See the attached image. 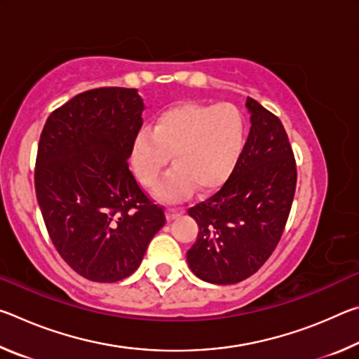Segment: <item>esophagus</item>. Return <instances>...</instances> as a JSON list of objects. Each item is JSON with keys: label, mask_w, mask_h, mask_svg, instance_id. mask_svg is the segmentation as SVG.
Instances as JSON below:
<instances>
[{"label": "esophagus", "mask_w": 359, "mask_h": 359, "mask_svg": "<svg viewBox=\"0 0 359 359\" xmlns=\"http://www.w3.org/2000/svg\"><path fill=\"white\" fill-rule=\"evenodd\" d=\"M180 214H182V210H180V209L169 208V209L166 210V217H168V220H174V218H177Z\"/></svg>", "instance_id": "1"}]
</instances>
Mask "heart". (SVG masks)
<instances>
[{
  "instance_id": "heart-1",
  "label": "heart",
  "mask_w": 359,
  "mask_h": 359,
  "mask_svg": "<svg viewBox=\"0 0 359 359\" xmlns=\"http://www.w3.org/2000/svg\"><path fill=\"white\" fill-rule=\"evenodd\" d=\"M247 125L239 107L182 102L155 117L154 128L144 126L133 142L131 161L144 187L155 185L171 161L155 194L166 201H179L193 191L215 190L229 179L245 145Z\"/></svg>"
}]
</instances>
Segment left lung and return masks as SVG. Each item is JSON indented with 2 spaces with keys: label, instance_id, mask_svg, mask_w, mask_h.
Returning a JSON list of instances; mask_svg holds the SVG:
<instances>
[{
  "label": "left lung",
  "instance_id": "left-lung-1",
  "mask_svg": "<svg viewBox=\"0 0 359 359\" xmlns=\"http://www.w3.org/2000/svg\"><path fill=\"white\" fill-rule=\"evenodd\" d=\"M245 107L252 126L238 166L214 196L188 209L199 226L188 266L215 285L245 280L266 263L296 190L294 155L282 121L252 98Z\"/></svg>",
  "mask_w": 359,
  "mask_h": 359
}]
</instances>
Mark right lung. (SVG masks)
Wrapping results in <instances>:
<instances>
[{
    "label": "right lung",
    "instance_id": "right-lung-1",
    "mask_svg": "<svg viewBox=\"0 0 359 359\" xmlns=\"http://www.w3.org/2000/svg\"><path fill=\"white\" fill-rule=\"evenodd\" d=\"M144 109L136 88L88 90L53 111L41 133V214L62 258L88 280L131 276L166 223L128 168Z\"/></svg>",
    "mask_w": 359,
    "mask_h": 359
}]
</instances>
